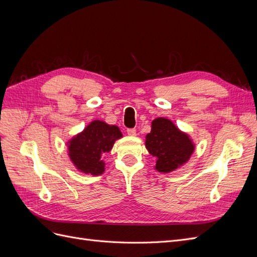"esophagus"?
Instances as JSON below:
<instances>
[{"instance_id": "1", "label": "esophagus", "mask_w": 257, "mask_h": 257, "mask_svg": "<svg viewBox=\"0 0 257 257\" xmlns=\"http://www.w3.org/2000/svg\"><path fill=\"white\" fill-rule=\"evenodd\" d=\"M127 134L130 136H136V130L135 128H128L127 130Z\"/></svg>"}]
</instances>
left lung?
I'll return each instance as SVG.
<instances>
[{
  "mask_svg": "<svg viewBox=\"0 0 257 257\" xmlns=\"http://www.w3.org/2000/svg\"><path fill=\"white\" fill-rule=\"evenodd\" d=\"M145 146L157 160L154 169L164 174L182 167L195 151L191 136L163 116L151 122V132L146 135Z\"/></svg>",
  "mask_w": 257,
  "mask_h": 257,
  "instance_id": "8db88e82",
  "label": "left lung"
}]
</instances>
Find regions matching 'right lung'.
Masks as SVG:
<instances>
[{
  "label": "right lung",
  "instance_id": "1",
  "mask_svg": "<svg viewBox=\"0 0 257 257\" xmlns=\"http://www.w3.org/2000/svg\"><path fill=\"white\" fill-rule=\"evenodd\" d=\"M122 137L116 125H110L102 120H93L66 143L69 160L80 173L102 175L105 172L103 155L111 151L115 141Z\"/></svg>",
  "mask_w": 257,
  "mask_h": 257
}]
</instances>
